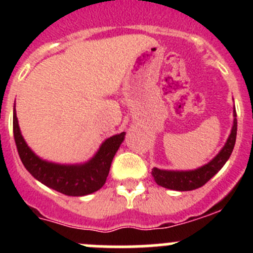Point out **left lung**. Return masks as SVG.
I'll list each match as a JSON object with an SVG mask.
<instances>
[{"label":"left lung","mask_w":253,"mask_h":253,"mask_svg":"<svg viewBox=\"0 0 253 253\" xmlns=\"http://www.w3.org/2000/svg\"><path fill=\"white\" fill-rule=\"evenodd\" d=\"M236 132L237 120L235 106H234V125L231 128V133L225 145L221 148L216 157H214L208 164L203 165L198 169L188 170V171H171V170H162L154 168L152 170V176L154 177V181L162 187L175 191H192L202 187L224 167V164L230 158L234 145H235Z\"/></svg>","instance_id":"8db88e82"}]
</instances>
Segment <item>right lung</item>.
<instances>
[{
	"label": "right lung",
	"instance_id": "right-lung-1",
	"mask_svg": "<svg viewBox=\"0 0 253 253\" xmlns=\"http://www.w3.org/2000/svg\"><path fill=\"white\" fill-rule=\"evenodd\" d=\"M13 136L23 165L38 181L66 196H85L104 186L112 159L124 142L125 132L106 139L89 162L78 165L55 164L37 157L20 133L16 109L13 110Z\"/></svg>",
	"mask_w": 253,
	"mask_h": 253
}]
</instances>
